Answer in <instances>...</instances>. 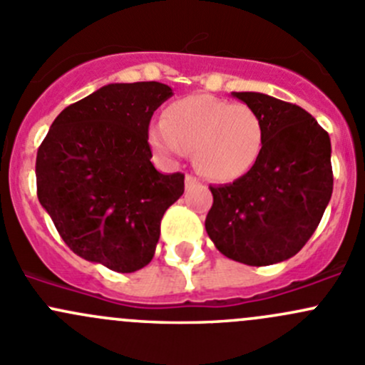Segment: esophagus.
<instances>
[{
  "mask_svg": "<svg viewBox=\"0 0 365 365\" xmlns=\"http://www.w3.org/2000/svg\"><path fill=\"white\" fill-rule=\"evenodd\" d=\"M197 185H200V180H197L196 176H192V175L185 176V189L187 190L194 189V187H197Z\"/></svg>",
  "mask_w": 365,
  "mask_h": 365,
  "instance_id": "obj_1",
  "label": "esophagus"
}]
</instances>
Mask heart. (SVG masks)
I'll use <instances>...</instances> for the list:
<instances>
[{"instance_id": "heart-1", "label": "heart", "mask_w": 365, "mask_h": 365, "mask_svg": "<svg viewBox=\"0 0 365 365\" xmlns=\"http://www.w3.org/2000/svg\"><path fill=\"white\" fill-rule=\"evenodd\" d=\"M150 146L164 159L194 150V164L213 182H233L254 168L264 145L261 116L245 104L212 95H189L162 111V127L148 134Z\"/></svg>"}]
</instances>
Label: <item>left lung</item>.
<instances>
[{
    "label": "left lung",
    "instance_id": "1",
    "mask_svg": "<svg viewBox=\"0 0 365 365\" xmlns=\"http://www.w3.org/2000/svg\"><path fill=\"white\" fill-rule=\"evenodd\" d=\"M231 95L259 114L264 145L247 175L210 187L206 233L219 252L238 263H281L312 237L332 196L330 138L295 104L256 91Z\"/></svg>",
    "mask_w": 365,
    "mask_h": 365
}]
</instances>
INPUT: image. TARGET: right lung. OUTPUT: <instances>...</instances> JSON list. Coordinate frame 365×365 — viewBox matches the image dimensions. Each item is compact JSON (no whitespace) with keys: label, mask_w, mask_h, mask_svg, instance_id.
Returning <instances> with one entry per match:
<instances>
[{"label":"right lung","mask_w":365,"mask_h":365,"mask_svg":"<svg viewBox=\"0 0 365 365\" xmlns=\"http://www.w3.org/2000/svg\"><path fill=\"white\" fill-rule=\"evenodd\" d=\"M168 84L113 83L56 116L36 153V196L77 256L120 274L152 261L182 173L152 164L148 125Z\"/></svg>","instance_id":"1"}]
</instances>
